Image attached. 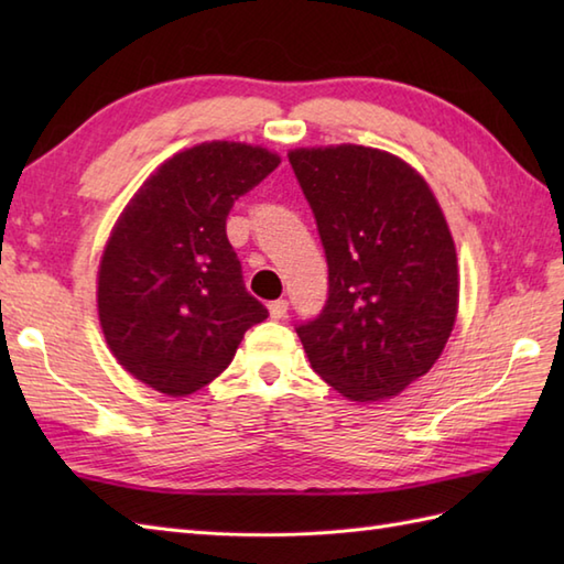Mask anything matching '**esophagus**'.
<instances>
[{
    "label": "esophagus",
    "instance_id": "esophagus-1",
    "mask_svg": "<svg viewBox=\"0 0 564 564\" xmlns=\"http://www.w3.org/2000/svg\"><path fill=\"white\" fill-rule=\"evenodd\" d=\"M269 313L273 319H283L289 315V301H273L269 303Z\"/></svg>",
    "mask_w": 564,
    "mask_h": 564
}]
</instances>
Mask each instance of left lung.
Here are the masks:
<instances>
[{
    "mask_svg": "<svg viewBox=\"0 0 564 564\" xmlns=\"http://www.w3.org/2000/svg\"><path fill=\"white\" fill-rule=\"evenodd\" d=\"M329 267L322 313L297 325L315 373L376 402L429 373L458 315V257L424 176L364 145L291 150Z\"/></svg>",
    "mask_w": 564,
    "mask_h": 564,
    "instance_id": "obj_1",
    "label": "left lung"
}]
</instances>
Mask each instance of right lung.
Here are the masks:
<instances>
[{"mask_svg":"<svg viewBox=\"0 0 564 564\" xmlns=\"http://www.w3.org/2000/svg\"><path fill=\"white\" fill-rule=\"evenodd\" d=\"M281 164L245 142L174 154L130 198L99 267V322L116 361L172 398L230 366L249 327L269 317L242 281L225 223L239 196Z\"/></svg>","mask_w":564,"mask_h":564,"instance_id":"1","label":"right lung"}]
</instances>
